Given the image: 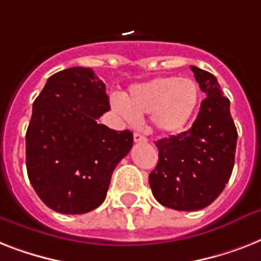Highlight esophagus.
<instances>
[{"label":"esophagus","mask_w":261,"mask_h":261,"mask_svg":"<svg viewBox=\"0 0 261 261\" xmlns=\"http://www.w3.org/2000/svg\"><path fill=\"white\" fill-rule=\"evenodd\" d=\"M134 142L135 143H145L147 142V138L145 135H142L141 133H135L134 134Z\"/></svg>","instance_id":"obj_1"}]
</instances>
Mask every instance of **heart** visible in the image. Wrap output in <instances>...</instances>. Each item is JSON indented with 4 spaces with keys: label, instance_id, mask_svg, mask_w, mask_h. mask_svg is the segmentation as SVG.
Instances as JSON below:
<instances>
[{
    "label": "heart",
    "instance_id": "b5f03b06",
    "mask_svg": "<svg viewBox=\"0 0 261 261\" xmlns=\"http://www.w3.org/2000/svg\"><path fill=\"white\" fill-rule=\"evenodd\" d=\"M198 88L194 81L161 77L131 88L126 100L115 96L112 110L124 120L134 123L143 114H151L153 126L164 134L181 133L198 106Z\"/></svg>",
    "mask_w": 261,
    "mask_h": 261
}]
</instances>
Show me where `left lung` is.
Segmentation results:
<instances>
[{
	"instance_id": "left-lung-1",
	"label": "left lung",
	"mask_w": 261,
	"mask_h": 261,
	"mask_svg": "<svg viewBox=\"0 0 261 261\" xmlns=\"http://www.w3.org/2000/svg\"><path fill=\"white\" fill-rule=\"evenodd\" d=\"M191 70L207 97L190 130L155 142L159 163L149 174L154 198L178 211L200 210L218 198L234 167L239 137L217 79L196 66Z\"/></svg>"
}]
</instances>
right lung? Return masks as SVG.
Returning a JSON list of instances; mask_svg holds the SVG:
<instances>
[{
	"label": "right lung",
	"mask_w": 261,
	"mask_h": 261,
	"mask_svg": "<svg viewBox=\"0 0 261 261\" xmlns=\"http://www.w3.org/2000/svg\"><path fill=\"white\" fill-rule=\"evenodd\" d=\"M107 111L106 84L89 67L55 73L34 101L27 172L51 210L85 214L104 202L112 172L134 141L131 131L98 124Z\"/></svg>",
	"instance_id": "add662e5"
}]
</instances>
